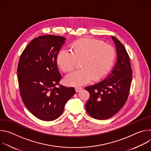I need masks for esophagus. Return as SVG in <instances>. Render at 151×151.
I'll use <instances>...</instances> for the list:
<instances>
[{
	"instance_id": "esophagus-1",
	"label": "esophagus",
	"mask_w": 151,
	"mask_h": 151,
	"mask_svg": "<svg viewBox=\"0 0 151 151\" xmlns=\"http://www.w3.org/2000/svg\"><path fill=\"white\" fill-rule=\"evenodd\" d=\"M82 90V87H76L75 88V90H76V92H77V93H78V92L81 91Z\"/></svg>"
}]
</instances>
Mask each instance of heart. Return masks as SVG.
<instances>
[{"instance_id": "obj_1", "label": "heart", "mask_w": 151, "mask_h": 151, "mask_svg": "<svg viewBox=\"0 0 151 151\" xmlns=\"http://www.w3.org/2000/svg\"><path fill=\"white\" fill-rule=\"evenodd\" d=\"M71 52L60 51L57 56L56 63L64 73H70L75 68L77 61H80V70L66 78L69 85L79 86L91 79L97 81L102 79L112 68L115 60L114 47L101 40L82 38L73 42Z\"/></svg>"}]
</instances>
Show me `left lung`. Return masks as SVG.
Wrapping results in <instances>:
<instances>
[{"mask_svg":"<svg viewBox=\"0 0 151 151\" xmlns=\"http://www.w3.org/2000/svg\"><path fill=\"white\" fill-rule=\"evenodd\" d=\"M116 47L117 61L108 77L85 89L90 93L86 111L97 119H106L118 113L126 103L132 80L129 55L122 43L112 37Z\"/></svg>","mask_w":151,"mask_h":151,"instance_id":"left-lung-1","label":"left lung"}]
</instances>
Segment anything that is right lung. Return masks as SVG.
Segmentation results:
<instances>
[{
    "instance_id": "add662e5",
    "label": "right lung",
    "mask_w": 151,
    "mask_h": 151,
    "mask_svg": "<svg viewBox=\"0 0 151 151\" xmlns=\"http://www.w3.org/2000/svg\"><path fill=\"white\" fill-rule=\"evenodd\" d=\"M65 38L47 35L32 40L21 54L17 68L20 96L27 109L39 119L50 121L63 114L75 94L73 87L60 85L56 58Z\"/></svg>"
}]
</instances>
